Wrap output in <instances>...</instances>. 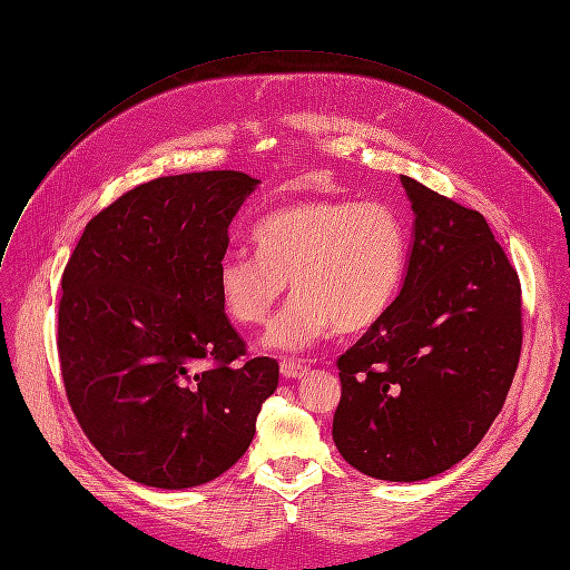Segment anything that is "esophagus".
Here are the masks:
<instances>
[{"label": "esophagus", "instance_id": "obj_1", "mask_svg": "<svg viewBox=\"0 0 570 570\" xmlns=\"http://www.w3.org/2000/svg\"><path fill=\"white\" fill-rule=\"evenodd\" d=\"M279 371L284 377H302L309 371V366L305 360H282Z\"/></svg>", "mask_w": 570, "mask_h": 570}]
</instances>
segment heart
<instances>
[{"label": "heart", "instance_id": "obj_1", "mask_svg": "<svg viewBox=\"0 0 570 570\" xmlns=\"http://www.w3.org/2000/svg\"><path fill=\"white\" fill-rule=\"evenodd\" d=\"M256 254L217 263V291L238 325L271 318L288 288L297 293L265 334V346L302 351L318 338L381 321L407 261V226L383 202L307 199L277 208L252 229Z\"/></svg>", "mask_w": 570, "mask_h": 570}]
</instances>
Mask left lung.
I'll list each match as a JSON object with an SVG mask.
<instances>
[{"instance_id":"8db88e82","label":"left lung","mask_w":570,"mask_h":570,"mask_svg":"<svg viewBox=\"0 0 570 570\" xmlns=\"http://www.w3.org/2000/svg\"><path fill=\"white\" fill-rule=\"evenodd\" d=\"M401 183L414 210L407 275L336 360L332 438L368 476L422 481L463 461L500 414L522 348V291L479 210Z\"/></svg>"}]
</instances>
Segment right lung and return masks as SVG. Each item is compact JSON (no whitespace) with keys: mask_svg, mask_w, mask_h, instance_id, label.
Here are the masks:
<instances>
[{"mask_svg":"<svg viewBox=\"0 0 570 570\" xmlns=\"http://www.w3.org/2000/svg\"><path fill=\"white\" fill-rule=\"evenodd\" d=\"M261 180L193 171L141 183L72 249L57 348L68 403L100 456L154 488H193L247 451L273 357L247 355L224 314L217 263Z\"/></svg>","mask_w":570,"mask_h":570,"instance_id":"1","label":"right lung"}]
</instances>
